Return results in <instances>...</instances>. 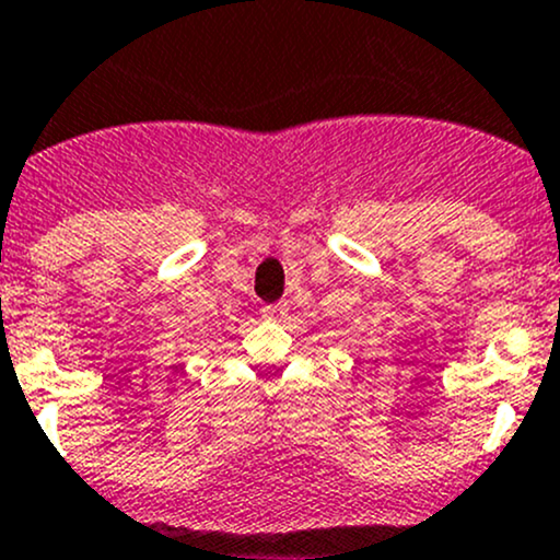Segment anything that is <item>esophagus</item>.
<instances>
[{"label":"esophagus","mask_w":560,"mask_h":560,"mask_svg":"<svg viewBox=\"0 0 560 560\" xmlns=\"http://www.w3.org/2000/svg\"><path fill=\"white\" fill-rule=\"evenodd\" d=\"M287 308L281 303H270V305H262V316L265 319H284Z\"/></svg>","instance_id":"obj_1"}]
</instances>
